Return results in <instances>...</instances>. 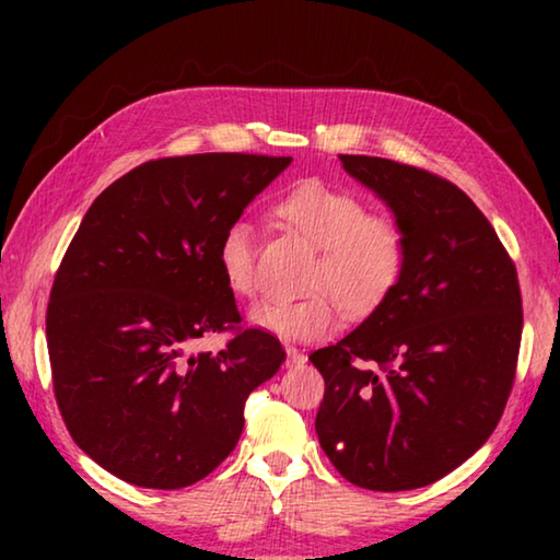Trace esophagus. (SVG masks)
<instances>
[{"mask_svg":"<svg viewBox=\"0 0 560 560\" xmlns=\"http://www.w3.org/2000/svg\"><path fill=\"white\" fill-rule=\"evenodd\" d=\"M303 360H306V355H303L299 348L287 346V365H291V368H293V365H301Z\"/></svg>","mask_w":560,"mask_h":560,"instance_id":"1","label":"esophagus"}]
</instances>
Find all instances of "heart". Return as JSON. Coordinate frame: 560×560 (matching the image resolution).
I'll return each instance as SVG.
<instances>
[{"mask_svg": "<svg viewBox=\"0 0 560 560\" xmlns=\"http://www.w3.org/2000/svg\"><path fill=\"white\" fill-rule=\"evenodd\" d=\"M279 212L320 249L308 279L316 291L257 301L252 326L287 340H316L336 330L340 306L365 316L390 296L405 269V234L393 220L368 214L360 197L324 183L291 189ZM257 224L236 217L217 246L222 279L240 296L257 291Z\"/></svg>", "mask_w": 560, "mask_h": 560, "instance_id": "b5f03b06", "label": "heart"}]
</instances>
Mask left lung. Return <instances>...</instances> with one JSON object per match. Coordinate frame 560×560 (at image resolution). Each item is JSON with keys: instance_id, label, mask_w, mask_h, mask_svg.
<instances>
[{"instance_id": "left-lung-1", "label": "left lung", "mask_w": 560, "mask_h": 560, "mask_svg": "<svg viewBox=\"0 0 560 560\" xmlns=\"http://www.w3.org/2000/svg\"><path fill=\"white\" fill-rule=\"evenodd\" d=\"M405 234V269L381 306L308 355L326 381L316 434L350 485L428 487L489 440L521 346L516 267L457 185L395 160L340 155Z\"/></svg>"}]
</instances>
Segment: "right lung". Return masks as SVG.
<instances>
[{
    "label": "right lung",
    "mask_w": 560,
    "mask_h": 560,
    "mask_svg": "<svg viewBox=\"0 0 560 560\" xmlns=\"http://www.w3.org/2000/svg\"><path fill=\"white\" fill-rule=\"evenodd\" d=\"M291 158L202 153L150 160L93 200L56 271L46 343L73 442L128 485L183 489L230 457L244 402L287 353L261 328L220 353L197 338L240 324L217 261Z\"/></svg>",
    "instance_id": "1"
}]
</instances>
